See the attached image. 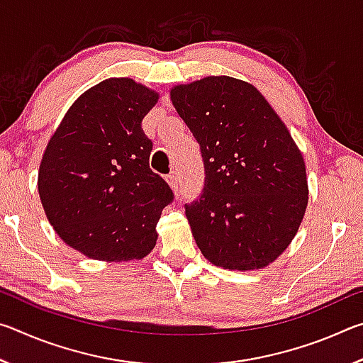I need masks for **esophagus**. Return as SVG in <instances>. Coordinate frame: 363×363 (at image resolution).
Instances as JSON below:
<instances>
[{
	"mask_svg": "<svg viewBox=\"0 0 363 363\" xmlns=\"http://www.w3.org/2000/svg\"><path fill=\"white\" fill-rule=\"evenodd\" d=\"M164 179H167V182L169 184V187H171V189H173V190H176V189H177V177H176V174H174V173L168 174L167 177H164Z\"/></svg>",
	"mask_w": 363,
	"mask_h": 363,
	"instance_id": "obj_1",
	"label": "esophagus"
}]
</instances>
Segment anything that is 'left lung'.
Masks as SVG:
<instances>
[{"instance_id":"8db88e82","label":"left lung","mask_w":363,"mask_h":363,"mask_svg":"<svg viewBox=\"0 0 363 363\" xmlns=\"http://www.w3.org/2000/svg\"><path fill=\"white\" fill-rule=\"evenodd\" d=\"M169 96L205 164L203 194L186 205L196 247L223 269L269 266L309 200L303 153L285 123L253 84L232 77L176 84Z\"/></svg>"}]
</instances>
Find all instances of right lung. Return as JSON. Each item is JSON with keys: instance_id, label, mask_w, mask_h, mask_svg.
Masks as SVG:
<instances>
[{"instance_id": "1", "label": "right lung", "mask_w": 363, "mask_h": 363, "mask_svg": "<svg viewBox=\"0 0 363 363\" xmlns=\"http://www.w3.org/2000/svg\"><path fill=\"white\" fill-rule=\"evenodd\" d=\"M158 93L133 78H108L78 97L49 139L38 194L57 235L97 261L143 259L173 190L149 164L140 128Z\"/></svg>"}]
</instances>
